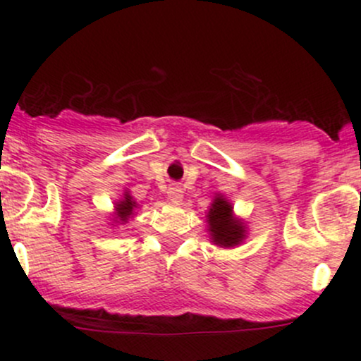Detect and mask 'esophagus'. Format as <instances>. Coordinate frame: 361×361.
<instances>
[{
	"instance_id": "esophagus-1",
	"label": "esophagus",
	"mask_w": 361,
	"mask_h": 361,
	"mask_svg": "<svg viewBox=\"0 0 361 361\" xmlns=\"http://www.w3.org/2000/svg\"><path fill=\"white\" fill-rule=\"evenodd\" d=\"M168 198L171 202H175V204H178V202L183 200V190H181L180 186H176V185L169 186V188H168Z\"/></svg>"
}]
</instances>
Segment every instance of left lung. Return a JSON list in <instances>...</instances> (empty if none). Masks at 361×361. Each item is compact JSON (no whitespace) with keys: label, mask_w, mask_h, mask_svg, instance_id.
I'll return each instance as SVG.
<instances>
[{"label":"left lung","mask_w":361,"mask_h":361,"mask_svg":"<svg viewBox=\"0 0 361 361\" xmlns=\"http://www.w3.org/2000/svg\"><path fill=\"white\" fill-rule=\"evenodd\" d=\"M210 239L221 247H234L246 238V226L238 217H234L233 205L224 198V195H215L212 205L207 212Z\"/></svg>","instance_id":"left-lung-1"}]
</instances>
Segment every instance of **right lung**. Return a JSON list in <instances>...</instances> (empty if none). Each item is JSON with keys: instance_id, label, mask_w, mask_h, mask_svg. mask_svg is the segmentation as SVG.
<instances>
[{"instance_id": "add662e5", "label": "right lung", "mask_w": 361, "mask_h": 361, "mask_svg": "<svg viewBox=\"0 0 361 361\" xmlns=\"http://www.w3.org/2000/svg\"><path fill=\"white\" fill-rule=\"evenodd\" d=\"M135 207H137V204L134 202V198L130 197V193L126 192L122 200L115 204V219H118L120 224H126L132 217V214H134Z\"/></svg>"}]
</instances>
